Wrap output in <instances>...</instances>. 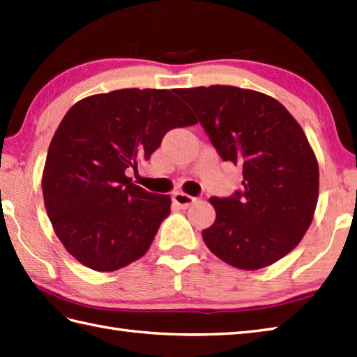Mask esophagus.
Wrapping results in <instances>:
<instances>
[{"label": "esophagus", "instance_id": "obj_1", "mask_svg": "<svg viewBox=\"0 0 357 357\" xmlns=\"http://www.w3.org/2000/svg\"><path fill=\"white\" fill-rule=\"evenodd\" d=\"M195 201H196V199L193 196H188V195L182 193V192H178V193L173 195V202L179 205L181 208H187V206L192 205Z\"/></svg>", "mask_w": 357, "mask_h": 357}]
</instances>
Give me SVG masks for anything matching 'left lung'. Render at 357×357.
<instances>
[{"label": "left lung", "instance_id": "left-lung-1", "mask_svg": "<svg viewBox=\"0 0 357 357\" xmlns=\"http://www.w3.org/2000/svg\"><path fill=\"white\" fill-rule=\"evenodd\" d=\"M223 161L242 167V188L210 199L216 220L205 245L231 266L255 271L301 242L319 193V170L300 124L266 94L213 85L176 89Z\"/></svg>", "mask_w": 357, "mask_h": 357}]
</instances>
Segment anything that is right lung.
Returning a JSON list of instances; mask_svg holds the SVG:
<instances>
[{"label": "right lung", "instance_id": "add662e5", "mask_svg": "<svg viewBox=\"0 0 357 357\" xmlns=\"http://www.w3.org/2000/svg\"><path fill=\"white\" fill-rule=\"evenodd\" d=\"M196 124L169 89H119L77 102L50 143L43 193L65 250L84 266L111 272L143 257L170 214V196L126 176L164 135Z\"/></svg>", "mask_w": 357, "mask_h": 357}]
</instances>
